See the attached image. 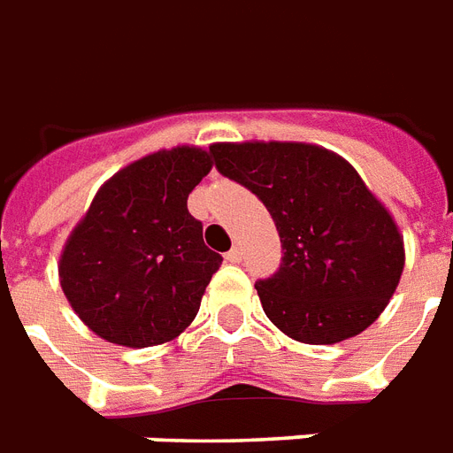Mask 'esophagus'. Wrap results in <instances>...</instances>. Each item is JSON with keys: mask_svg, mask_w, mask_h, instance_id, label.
<instances>
[{"mask_svg": "<svg viewBox=\"0 0 453 453\" xmlns=\"http://www.w3.org/2000/svg\"><path fill=\"white\" fill-rule=\"evenodd\" d=\"M226 261L227 263H240L242 261V249L240 247L230 249V251L226 254Z\"/></svg>", "mask_w": 453, "mask_h": 453, "instance_id": "34e87169", "label": "esophagus"}]
</instances>
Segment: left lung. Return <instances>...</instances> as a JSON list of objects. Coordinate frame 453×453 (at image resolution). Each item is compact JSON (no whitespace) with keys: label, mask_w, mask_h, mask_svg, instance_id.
Wrapping results in <instances>:
<instances>
[{"label":"left lung","mask_w":453,"mask_h":453,"mask_svg":"<svg viewBox=\"0 0 453 453\" xmlns=\"http://www.w3.org/2000/svg\"><path fill=\"white\" fill-rule=\"evenodd\" d=\"M223 176L275 220L282 265L256 282L265 315L298 343L331 345L379 319L404 270L393 213L348 159L312 143H213Z\"/></svg>","instance_id":"8db88e82"}]
</instances>
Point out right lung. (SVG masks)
Segmentation results:
<instances>
[{"instance_id": "add662e5", "label": "right lung", "mask_w": 453, "mask_h": 453, "mask_svg": "<svg viewBox=\"0 0 453 453\" xmlns=\"http://www.w3.org/2000/svg\"><path fill=\"white\" fill-rule=\"evenodd\" d=\"M211 166L209 150L176 145L127 164L98 188L58 261L60 289L96 336L150 348L197 317L223 258L206 249L188 195Z\"/></svg>"}]
</instances>
